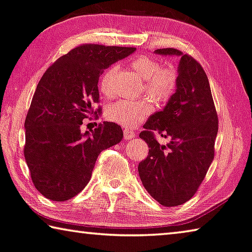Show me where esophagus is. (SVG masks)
<instances>
[{"label":"esophagus","instance_id":"1","mask_svg":"<svg viewBox=\"0 0 252 252\" xmlns=\"http://www.w3.org/2000/svg\"><path fill=\"white\" fill-rule=\"evenodd\" d=\"M123 134H125L126 140H129V139H132L134 136H136V133L131 130H125L123 131Z\"/></svg>","mask_w":252,"mask_h":252}]
</instances>
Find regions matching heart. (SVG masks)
<instances>
[{
	"label": "heart",
	"mask_w": 252,
	"mask_h": 252,
	"mask_svg": "<svg viewBox=\"0 0 252 252\" xmlns=\"http://www.w3.org/2000/svg\"><path fill=\"white\" fill-rule=\"evenodd\" d=\"M129 67L140 80L145 81V93L157 103H166L173 95L176 86V71L173 66H160L157 60L147 55H139L129 63ZM115 70L114 66L108 67L99 79V90L107 98L114 95ZM152 111L153 105L148 99H123L108 105L106 118L122 126L134 127L148 118Z\"/></svg>",
	"instance_id": "obj_1"
}]
</instances>
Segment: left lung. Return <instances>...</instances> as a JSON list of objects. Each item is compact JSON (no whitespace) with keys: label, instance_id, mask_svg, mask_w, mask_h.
I'll use <instances>...</instances> for the list:
<instances>
[{"label":"left lung","instance_id":"1","mask_svg":"<svg viewBox=\"0 0 252 252\" xmlns=\"http://www.w3.org/2000/svg\"><path fill=\"white\" fill-rule=\"evenodd\" d=\"M159 55L180 56L175 93L145 123L139 137L147 142V158L138 165L142 185L160 205L174 207L196 193L214 159L219 118L208 78L190 55L160 48ZM154 132L170 142L160 145Z\"/></svg>","mask_w":252,"mask_h":252}]
</instances>
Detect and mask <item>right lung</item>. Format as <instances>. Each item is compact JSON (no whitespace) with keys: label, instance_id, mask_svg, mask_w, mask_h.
I'll return each mask as SVG.
<instances>
[{"label":"right lung","instance_id":"right-lung-1","mask_svg":"<svg viewBox=\"0 0 252 252\" xmlns=\"http://www.w3.org/2000/svg\"><path fill=\"white\" fill-rule=\"evenodd\" d=\"M134 47L80 45L43 74L25 121V158L36 189L53 201L73 198L87 186L100 152L119 144L121 126L99 123L82 133V120L97 114L98 80L105 69Z\"/></svg>","mask_w":252,"mask_h":252}]
</instances>
